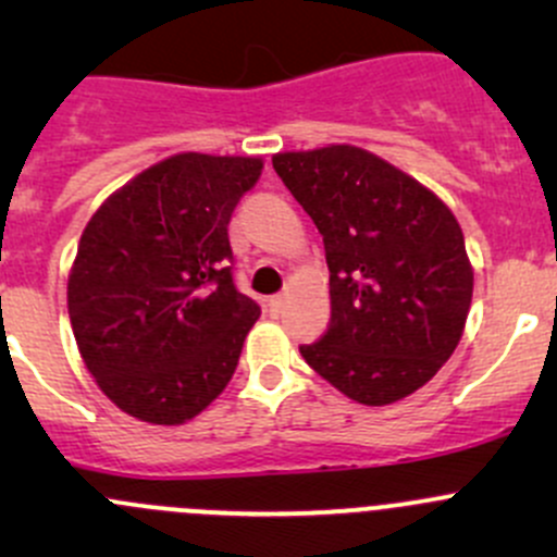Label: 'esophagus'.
I'll list each match as a JSON object with an SVG mask.
<instances>
[{
	"instance_id": "1",
	"label": "esophagus",
	"mask_w": 557,
	"mask_h": 557,
	"mask_svg": "<svg viewBox=\"0 0 557 557\" xmlns=\"http://www.w3.org/2000/svg\"><path fill=\"white\" fill-rule=\"evenodd\" d=\"M288 290H283V294H277V296H272V299H269V310H272V312H277L280 310V307H283L285 305V301H288Z\"/></svg>"
}]
</instances>
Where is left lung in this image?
I'll list each match as a JSON object with an SVG mask.
<instances>
[{
	"mask_svg": "<svg viewBox=\"0 0 557 557\" xmlns=\"http://www.w3.org/2000/svg\"><path fill=\"white\" fill-rule=\"evenodd\" d=\"M272 164L318 226L331 272L329 331L301 358L352 401H401L463 336L474 269L453 210L356 145L285 150Z\"/></svg>",
	"mask_w": 557,
	"mask_h": 557,
	"instance_id": "obj_1",
	"label": "left lung"
}]
</instances>
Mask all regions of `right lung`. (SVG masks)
Here are the masks:
<instances>
[{
  "instance_id": "add662e5",
  "label": "right lung",
  "mask_w": 557,
  "mask_h": 557,
  "mask_svg": "<svg viewBox=\"0 0 557 557\" xmlns=\"http://www.w3.org/2000/svg\"><path fill=\"white\" fill-rule=\"evenodd\" d=\"M258 156L177 153L110 194L66 283L72 331L102 393L132 418L180 425L237 369L258 305L234 288L228 221Z\"/></svg>"
}]
</instances>
